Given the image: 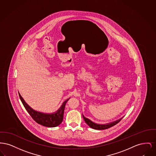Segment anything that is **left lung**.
<instances>
[{"instance_id": "8db88e82", "label": "left lung", "mask_w": 156, "mask_h": 156, "mask_svg": "<svg viewBox=\"0 0 156 156\" xmlns=\"http://www.w3.org/2000/svg\"><path fill=\"white\" fill-rule=\"evenodd\" d=\"M83 117L85 121V122L87 123V124L92 129H96V130H105V129H108L111 127L114 126L115 124H117V123H119L121 120L122 119H120L117 121H115L114 122L112 123H108V124H98L96 123H93V122H91L89 119H88L87 118L85 117L84 115H83Z\"/></svg>"}]
</instances>
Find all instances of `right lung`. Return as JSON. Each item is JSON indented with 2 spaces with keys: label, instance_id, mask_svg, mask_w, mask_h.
Wrapping results in <instances>:
<instances>
[{
  "label": "right lung",
  "instance_id": "obj_1",
  "mask_svg": "<svg viewBox=\"0 0 156 156\" xmlns=\"http://www.w3.org/2000/svg\"><path fill=\"white\" fill-rule=\"evenodd\" d=\"M19 98L25 107L26 110L29 113V114L32 117L33 120L36 123L41 124L43 126L48 127H55L58 126L62 122L63 119L64 110L67 101L69 98L67 99L63 103L62 106L58 110L56 113L53 114H44L41 112L34 111L30 107L28 106L25 102L23 98H22L20 94L19 93Z\"/></svg>",
  "mask_w": 156,
  "mask_h": 156
}]
</instances>
